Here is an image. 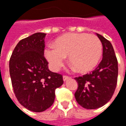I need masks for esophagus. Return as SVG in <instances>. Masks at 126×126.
<instances>
[{"mask_svg": "<svg viewBox=\"0 0 126 126\" xmlns=\"http://www.w3.org/2000/svg\"><path fill=\"white\" fill-rule=\"evenodd\" d=\"M71 77L70 76H66V75H64V76H63V80H66L67 79H70Z\"/></svg>", "mask_w": 126, "mask_h": 126, "instance_id": "34e87169", "label": "esophagus"}]
</instances>
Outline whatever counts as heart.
I'll list each match as a JSON object with an SVG mask.
<instances>
[{
    "label": "heart",
    "instance_id": "heart-1",
    "mask_svg": "<svg viewBox=\"0 0 126 126\" xmlns=\"http://www.w3.org/2000/svg\"><path fill=\"white\" fill-rule=\"evenodd\" d=\"M102 43L99 38L86 33H67L56 39L55 46L49 45L45 49V57L51 69L58 71L69 55L71 64L81 72L94 69L101 57Z\"/></svg>",
    "mask_w": 126,
    "mask_h": 126
}]
</instances>
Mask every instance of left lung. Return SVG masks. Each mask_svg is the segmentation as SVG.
Wrapping results in <instances>:
<instances>
[{"instance_id": "left-lung-1", "label": "left lung", "mask_w": 126, "mask_h": 126, "mask_svg": "<svg viewBox=\"0 0 126 126\" xmlns=\"http://www.w3.org/2000/svg\"><path fill=\"white\" fill-rule=\"evenodd\" d=\"M103 47L102 60L89 74L76 77L79 87L75 98L87 109L99 108L107 104L114 94L118 79V61L111 43L97 33Z\"/></svg>"}]
</instances>
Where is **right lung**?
Listing matches in <instances>:
<instances>
[{"label":"right lung","instance_id":"add662e5","mask_svg":"<svg viewBox=\"0 0 126 126\" xmlns=\"http://www.w3.org/2000/svg\"><path fill=\"white\" fill-rule=\"evenodd\" d=\"M46 33H36L17 43L9 68L14 93L26 109L41 112L50 107L56 88L63 84L62 74L48 69L44 57Z\"/></svg>","mask_w":126,"mask_h":126}]
</instances>
